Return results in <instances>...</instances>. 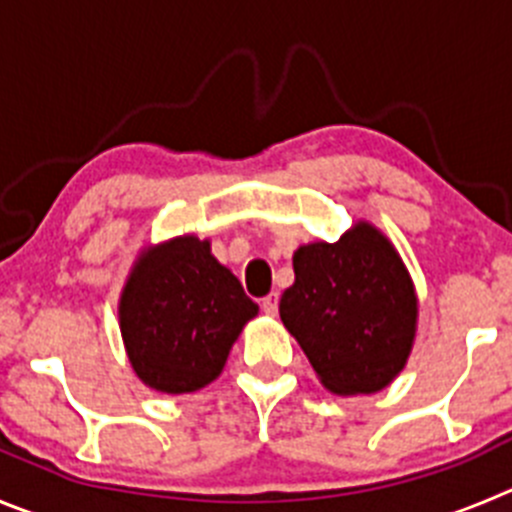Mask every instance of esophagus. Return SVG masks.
<instances>
[{
    "label": "esophagus",
    "mask_w": 512,
    "mask_h": 512,
    "mask_svg": "<svg viewBox=\"0 0 512 512\" xmlns=\"http://www.w3.org/2000/svg\"><path fill=\"white\" fill-rule=\"evenodd\" d=\"M278 293H270V295H265V298H262V313H267V315H275L278 313Z\"/></svg>",
    "instance_id": "34e87169"
}]
</instances>
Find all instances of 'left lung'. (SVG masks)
Returning <instances> with one entry per match:
<instances>
[{
  "mask_svg": "<svg viewBox=\"0 0 512 512\" xmlns=\"http://www.w3.org/2000/svg\"><path fill=\"white\" fill-rule=\"evenodd\" d=\"M280 318L333 394H374L407 364L417 331L409 272L379 229L356 224L338 242L293 255Z\"/></svg>",
  "mask_w": 512,
  "mask_h": 512,
  "instance_id": "1",
  "label": "left lung"
}]
</instances>
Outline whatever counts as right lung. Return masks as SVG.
<instances>
[{
    "mask_svg": "<svg viewBox=\"0 0 512 512\" xmlns=\"http://www.w3.org/2000/svg\"><path fill=\"white\" fill-rule=\"evenodd\" d=\"M255 315L257 303L240 280L197 237L143 252L121 295V333L133 371L164 394L197 391L217 379Z\"/></svg>",
    "mask_w": 512,
    "mask_h": 512,
    "instance_id": "1",
    "label": "right lung"
}]
</instances>
